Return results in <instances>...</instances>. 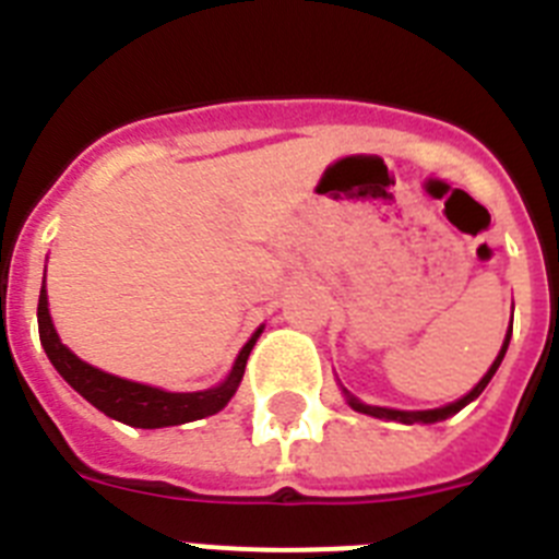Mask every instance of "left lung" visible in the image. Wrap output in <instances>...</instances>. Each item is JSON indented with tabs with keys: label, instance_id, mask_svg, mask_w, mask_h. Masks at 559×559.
<instances>
[{
	"label": "left lung",
	"instance_id": "obj_1",
	"mask_svg": "<svg viewBox=\"0 0 559 559\" xmlns=\"http://www.w3.org/2000/svg\"><path fill=\"white\" fill-rule=\"evenodd\" d=\"M510 335H512V324H510V333H507V338H503V347L501 353H498V358L492 360V367L487 369V374H484L481 380L476 383V389H473L471 394H464L462 400H456V403H451V406L445 408H433V412H394V408H380V406H367V403H360V400L349 397V406L355 408V412L360 414H372V417H380V419H394V423H406V426H414V423H439V419H448L451 414L462 412L471 400H476L478 394L487 389V383L492 380V374H496V369L501 367L503 360V353H507V347H510Z\"/></svg>",
	"mask_w": 559,
	"mask_h": 559
}]
</instances>
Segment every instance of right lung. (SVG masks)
Instances as JSON below:
<instances>
[{
    "label": "right lung",
    "mask_w": 559,
    "mask_h": 559,
    "mask_svg": "<svg viewBox=\"0 0 559 559\" xmlns=\"http://www.w3.org/2000/svg\"><path fill=\"white\" fill-rule=\"evenodd\" d=\"M260 333L263 330H257L249 344L240 349L229 378L221 386L187 394L162 392V389L142 386V383H133V380H122L108 372H100V369L88 367L86 360L78 358L75 353H69L61 344V338H58L56 328H52V319H49L47 290L41 288V296H38V335H41L44 353L52 360V367L61 372V378L67 380L69 386L75 389L81 397H86L92 406L100 408L106 417L120 419V423L133 428L181 426V423H190V419L218 414L229 403L231 394L237 392V383L243 378L246 360H249V353Z\"/></svg>",
    "instance_id": "1"
}]
</instances>
